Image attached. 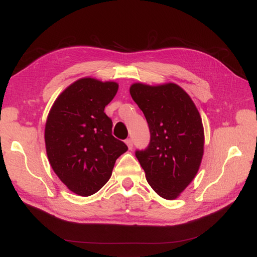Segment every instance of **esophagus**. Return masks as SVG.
Segmentation results:
<instances>
[{
  "instance_id": "obj_1",
  "label": "esophagus",
  "mask_w": 257,
  "mask_h": 257,
  "mask_svg": "<svg viewBox=\"0 0 257 257\" xmlns=\"http://www.w3.org/2000/svg\"><path fill=\"white\" fill-rule=\"evenodd\" d=\"M125 144L127 145L128 149H130V150H132V148H133V141H132L131 138H128V139H126V141H125Z\"/></svg>"
}]
</instances>
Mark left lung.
Instances as JSON below:
<instances>
[{"label":"left lung","instance_id":"obj_1","mask_svg":"<svg viewBox=\"0 0 257 257\" xmlns=\"http://www.w3.org/2000/svg\"><path fill=\"white\" fill-rule=\"evenodd\" d=\"M132 98L143 110L150 143L135 155L151 188L175 199L195 178L204 154V127L195 104L175 83L132 84Z\"/></svg>","mask_w":257,"mask_h":257}]
</instances>
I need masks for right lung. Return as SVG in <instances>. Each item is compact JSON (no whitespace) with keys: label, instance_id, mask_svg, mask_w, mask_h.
Returning a JSON list of instances; mask_svg holds the SVG:
<instances>
[{"label":"right lung","instance_id":"right-lung-1","mask_svg":"<svg viewBox=\"0 0 257 257\" xmlns=\"http://www.w3.org/2000/svg\"><path fill=\"white\" fill-rule=\"evenodd\" d=\"M118 83L82 78L54 102L45 127L46 150L53 172L80 196L96 193L109 180L115 160L127 146L112 136L105 112Z\"/></svg>","mask_w":257,"mask_h":257}]
</instances>
